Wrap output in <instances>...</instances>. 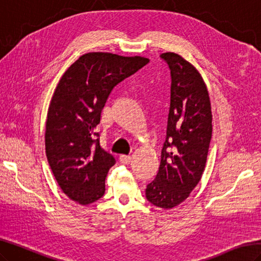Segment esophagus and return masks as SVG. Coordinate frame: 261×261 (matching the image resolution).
I'll return each mask as SVG.
<instances>
[{
    "instance_id": "obj_1",
    "label": "esophagus",
    "mask_w": 261,
    "mask_h": 261,
    "mask_svg": "<svg viewBox=\"0 0 261 261\" xmlns=\"http://www.w3.org/2000/svg\"><path fill=\"white\" fill-rule=\"evenodd\" d=\"M119 161H120V163H123V164H128L132 161V157L129 155H120Z\"/></svg>"
}]
</instances>
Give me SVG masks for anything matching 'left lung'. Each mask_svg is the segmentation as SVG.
Masks as SVG:
<instances>
[{"label": "left lung", "instance_id": "obj_1", "mask_svg": "<svg viewBox=\"0 0 261 261\" xmlns=\"http://www.w3.org/2000/svg\"><path fill=\"white\" fill-rule=\"evenodd\" d=\"M161 57L170 69V107L160 169L146 188V198L170 209L188 198L204 173L213 115L207 86L196 67L176 53Z\"/></svg>", "mask_w": 261, "mask_h": 261}]
</instances>
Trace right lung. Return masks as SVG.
<instances>
[{"mask_svg":"<svg viewBox=\"0 0 261 261\" xmlns=\"http://www.w3.org/2000/svg\"><path fill=\"white\" fill-rule=\"evenodd\" d=\"M149 62L142 56L92 52L63 74L50 99L45 151L59 186L81 205L98 200L115 158L99 145L95 128L113 88Z\"/></svg>","mask_w":261,"mask_h":261,"instance_id":"right-lung-1","label":"right lung"}]
</instances>
